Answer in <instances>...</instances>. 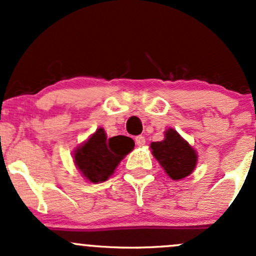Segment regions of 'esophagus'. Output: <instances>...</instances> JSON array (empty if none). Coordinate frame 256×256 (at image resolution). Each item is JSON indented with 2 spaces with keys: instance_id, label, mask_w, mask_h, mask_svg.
I'll use <instances>...</instances> for the list:
<instances>
[{
  "instance_id": "obj_1",
  "label": "esophagus",
  "mask_w": 256,
  "mask_h": 256,
  "mask_svg": "<svg viewBox=\"0 0 256 256\" xmlns=\"http://www.w3.org/2000/svg\"><path fill=\"white\" fill-rule=\"evenodd\" d=\"M135 142L138 146H142V144H144V142H146V138H144V136H136Z\"/></svg>"
}]
</instances>
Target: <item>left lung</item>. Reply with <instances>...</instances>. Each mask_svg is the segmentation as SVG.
<instances>
[{"label":"left lung","mask_w":256,"mask_h":256,"mask_svg":"<svg viewBox=\"0 0 256 256\" xmlns=\"http://www.w3.org/2000/svg\"><path fill=\"white\" fill-rule=\"evenodd\" d=\"M151 150L154 158L174 180L190 176L197 164L196 150L174 128L164 132V140L152 142Z\"/></svg>","instance_id":"left-lung-1"}]
</instances>
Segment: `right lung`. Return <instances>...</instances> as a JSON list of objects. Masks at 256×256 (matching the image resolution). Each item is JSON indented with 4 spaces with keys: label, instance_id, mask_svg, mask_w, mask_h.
<instances>
[{
    "label": "right lung",
    "instance_id": "right-lung-1",
    "mask_svg": "<svg viewBox=\"0 0 256 256\" xmlns=\"http://www.w3.org/2000/svg\"><path fill=\"white\" fill-rule=\"evenodd\" d=\"M135 147L132 138L114 136L108 138L104 128H98L89 140L76 147L74 164L88 180L104 182L115 171L121 160Z\"/></svg>",
    "mask_w": 256,
    "mask_h": 256
}]
</instances>
